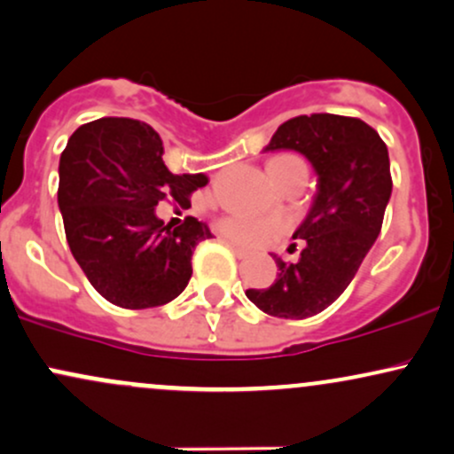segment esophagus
<instances>
[{
	"mask_svg": "<svg viewBox=\"0 0 454 454\" xmlns=\"http://www.w3.org/2000/svg\"><path fill=\"white\" fill-rule=\"evenodd\" d=\"M223 243H226L228 247L232 249V252H234V256H237V258H247V256H249V252H247V249L241 247V245H237V243H232V241H223Z\"/></svg>",
	"mask_w": 454,
	"mask_h": 454,
	"instance_id": "1",
	"label": "esophagus"
}]
</instances>
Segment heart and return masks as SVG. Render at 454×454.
I'll use <instances>...</instances> for the list:
<instances>
[{"mask_svg": "<svg viewBox=\"0 0 454 454\" xmlns=\"http://www.w3.org/2000/svg\"><path fill=\"white\" fill-rule=\"evenodd\" d=\"M296 158L290 155H281V158H273L267 164L270 166H281L294 161ZM286 222L279 217H252V215H231L226 220L220 222V232L223 237H228L234 243L247 245V247H262L270 241L284 234Z\"/></svg>", "mask_w": 454, "mask_h": 454, "instance_id": "1", "label": "heart"}]
</instances>
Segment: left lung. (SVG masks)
I'll list each match as a JSON object with an SVG mask.
<instances>
[{
    "label": "left lung",
    "instance_id": "obj_1",
    "mask_svg": "<svg viewBox=\"0 0 454 454\" xmlns=\"http://www.w3.org/2000/svg\"><path fill=\"white\" fill-rule=\"evenodd\" d=\"M281 149L305 155L317 176L309 211L293 234L305 245L293 264L273 254L278 279L245 294L264 314L303 320L350 286L382 228L393 181L387 145L361 119L301 114L281 123L262 151Z\"/></svg>",
    "mask_w": 454,
    "mask_h": 454
}]
</instances>
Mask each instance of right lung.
Returning a JSON list of instances; mask_svg holds the SVG:
<instances>
[{"label": "right lung", "mask_w": 454, "mask_h": 454, "mask_svg": "<svg viewBox=\"0 0 454 454\" xmlns=\"http://www.w3.org/2000/svg\"><path fill=\"white\" fill-rule=\"evenodd\" d=\"M147 123L104 117L85 123L59 158V202L70 252L93 288L113 305L149 309L170 303L192 278V254L213 234L187 217L170 228L155 215L161 200L187 205L205 173L175 175Z\"/></svg>", "instance_id": "1"}]
</instances>
